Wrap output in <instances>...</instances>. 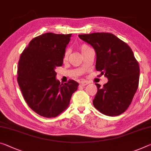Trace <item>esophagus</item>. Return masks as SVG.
<instances>
[{"mask_svg": "<svg viewBox=\"0 0 151 151\" xmlns=\"http://www.w3.org/2000/svg\"><path fill=\"white\" fill-rule=\"evenodd\" d=\"M87 84H88V83L87 82V81H81L80 83V85L82 86V87H85V86L87 85Z\"/></svg>", "mask_w": 151, "mask_h": 151, "instance_id": "esophagus-1", "label": "esophagus"}]
</instances>
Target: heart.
Segmentation results:
<instances>
[{
  "mask_svg": "<svg viewBox=\"0 0 151 151\" xmlns=\"http://www.w3.org/2000/svg\"><path fill=\"white\" fill-rule=\"evenodd\" d=\"M89 49H91V47H88V45H86V44H83L80 46L81 52H82L83 54H84L86 51H87V50H89ZM68 55H69L68 51V50H66V51L64 52V55H63V60L64 61L67 60V59H68Z\"/></svg>",
  "mask_w": 151,
  "mask_h": 151,
  "instance_id": "1",
  "label": "heart"
}]
</instances>
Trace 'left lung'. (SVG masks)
<instances>
[{
  "instance_id": "8db88e82",
  "label": "left lung",
  "mask_w": 151,
  "mask_h": 151,
  "mask_svg": "<svg viewBox=\"0 0 151 151\" xmlns=\"http://www.w3.org/2000/svg\"><path fill=\"white\" fill-rule=\"evenodd\" d=\"M96 52L95 68L108 79L103 87L96 83L93 106L103 114L116 116L128 109L139 83L140 67L130 46L110 33L78 35Z\"/></svg>"
}]
</instances>
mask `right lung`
Masks as SVG:
<instances>
[{"instance_id":"obj_1","label":"right lung","mask_w":151,"mask_h":151,"mask_svg":"<svg viewBox=\"0 0 151 151\" xmlns=\"http://www.w3.org/2000/svg\"><path fill=\"white\" fill-rule=\"evenodd\" d=\"M72 34L46 33L34 37L21 54L17 82L29 107L40 116L54 118L63 112L78 83H60L55 68L63 63V55Z\"/></svg>"}]
</instances>
